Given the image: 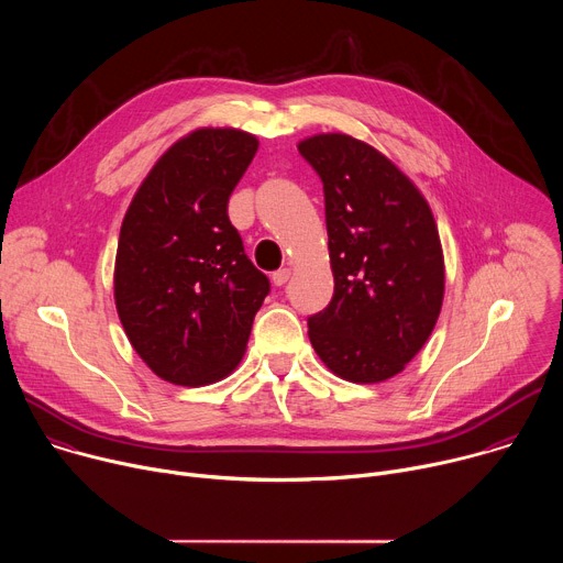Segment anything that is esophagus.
Listing matches in <instances>:
<instances>
[{
  "label": "esophagus",
  "mask_w": 563,
  "mask_h": 563,
  "mask_svg": "<svg viewBox=\"0 0 563 563\" xmlns=\"http://www.w3.org/2000/svg\"><path fill=\"white\" fill-rule=\"evenodd\" d=\"M289 276H291V269L289 267H280L278 272L272 274V280H274V285L280 287V285H285L289 280Z\"/></svg>",
  "instance_id": "obj_1"
}]
</instances>
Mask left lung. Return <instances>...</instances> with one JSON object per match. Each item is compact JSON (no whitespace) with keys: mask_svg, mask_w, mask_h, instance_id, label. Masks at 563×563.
<instances>
[{"mask_svg":"<svg viewBox=\"0 0 563 563\" xmlns=\"http://www.w3.org/2000/svg\"><path fill=\"white\" fill-rule=\"evenodd\" d=\"M323 183L334 296L307 318L336 376L391 378L430 339L443 302V252L421 191L374 146L320 133L298 144Z\"/></svg>","mask_w":563,"mask_h":563,"instance_id":"left-lung-1","label":"left lung"}]
</instances>
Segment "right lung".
<instances>
[{
  "instance_id": "1",
  "label": "right lung",
  "mask_w": 563,
  "mask_h": 563,
  "mask_svg": "<svg viewBox=\"0 0 563 563\" xmlns=\"http://www.w3.org/2000/svg\"><path fill=\"white\" fill-rule=\"evenodd\" d=\"M256 151L252 133L198 129L157 159L124 216L115 307L133 350L169 383L231 374L269 294L227 216Z\"/></svg>"
}]
</instances>
